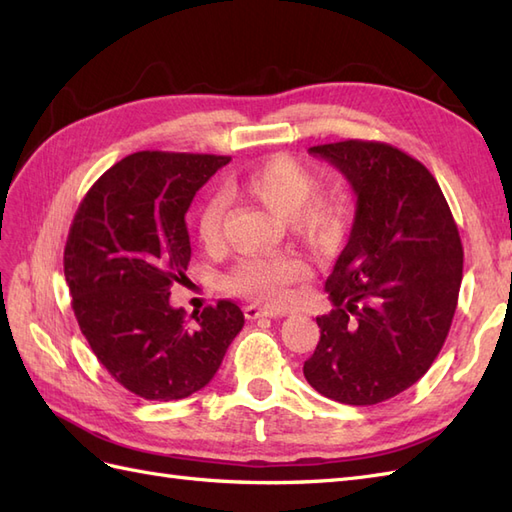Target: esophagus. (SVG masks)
Instances as JSON below:
<instances>
[{
	"mask_svg": "<svg viewBox=\"0 0 512 512\" xmlns=\"http://www.w3.org/2000/svg\"><path fill=\"white\" fill-rule=\"evenodd\" d=\"M245 319L249 321H256L260 317H282L284 313H280V310H273V308H263V306H256V304H249L245 306Z\"/></svg>",
	"mask_w": 512,
	"mask_h": 512,
	"instance_id": "1",
	"label": "esophagus"
}]
</instances>
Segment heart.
<instances>
[{
    "instance_id": "1",
    "label": "heart",
    "mask_w": 512,
    "mask_h": 512,
    "mask_svg": "<svg viewBox=\"0 0 512 512\" xmlns=\"http://www.w3.org/2000/svg\"><path fill=\"white\" fill-rule=\"evenodd\" d=\"M319 173L308 162L291 154H273L245 171L236 180L243 195L265 204L273 213L286 215L291 234L317 252L339 245L347 219L350 199L336 189H317ZM223 223V199L208 195L195 213V234L204 247L219 243ZM308 276V265L293 254L241 258L226 276V286L241 297L263 304H280L295 282Z\"/></svg>"
}]
</instances>
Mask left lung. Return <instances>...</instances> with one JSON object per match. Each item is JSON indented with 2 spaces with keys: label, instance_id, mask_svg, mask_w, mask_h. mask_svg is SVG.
<instances>
[{
  "label": "left lung",
  "instance_id": "1",
  "mask_svg": "<svg viewBox=\"0 0 512 512\" xmlns=\"http://www.w3.org/2000/svg\"><path fill=\"white\" fill-rule=\"evenodd\" d=\"M350 182V241L326 280L332 310L317 317L308 384L334 402L371 406L430 369L450 332L463 243L439 182L413 156L378 141L315 145Z\"/></svg>",
  "mask_w": 512,
  "mask_h": 512
}]
</instances>
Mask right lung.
Instances as JSON below:
<instances>
[{"label": "right lung", "mask_w": 512, "mask_h": 512, "mask_svg": "<svg viewBox=\"0 0 512 512\" xmlns=\"http://www.w3.org/2000/svg\"><path fill=\"white\" fill-rule=\"evenodd\" d=\"M228 156L136 152L112 165L78 206L65 278L99 363L143 400L189 397L215 378L245 317L230 299L195 321L169 304L191 260L184 215Z\"/></svg>", "instance_id": "right-lung-1"}]
</instances>
